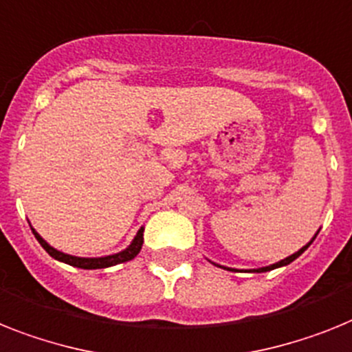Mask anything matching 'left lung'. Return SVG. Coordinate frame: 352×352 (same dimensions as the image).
I'll use <instances>...</instances> for the list:
<instances>
[{
  "mask_svg": "<svg viewBox=\"0 0 352 352\" xmlns=\"http://www.w3.org/2000/svg\"><path fill=\"white\" fill-rule=\"evenodd\" d=\"M311 241H313V240H311ZM311 241H309V243H311ZM309 243L306 245V247H302V249H300V250H297V252H295V254H292V256H288V258H286V259H283V261H279V263H274V265H270V267L258 268V270H254V272H258V274H259V272H268V270H274V268H279V267H285V265H290V263L294 261V259H297V258H299L300 254H302L304 250L308 249V247H309Z\"/></svg>",
  "mask_w": 352,
  "mask_h": 352,
  "instance_id": "obj_1",
  "label": "left lung"
}]
</instances>
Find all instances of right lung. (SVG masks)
Returning <instances> with one entry per match:
<instances>
[{
	"instance_id": "1",
	"label": "right lung",
	"mask_w": 352,
	"mask_h": 352,
	"mask_svg": "<svg viewBox=\"0 0 352 352\" xmlns=\"http://www.w3.org/2000/svg\"><path fill=\"white\" fill-rule=\"evenodd\" d=\"M32 232L35 234V238H37V241L41 243V247H43V249L46 250L52 258L58 259V261L62 263H67V265H71V267L84 268V270L107 268V267H112V265H120V263L131 261V259H134L135 256L140 254L141 247H143V229H140L138 234H135L134 241H132V243L129 245V249H125L123 252L112 254V256H105V258H76V256H69V254L58 252L57 249L50 247V245L46 243V241H44L37 232H35V229H32Z\"/></svg>"
}]
</instances>
